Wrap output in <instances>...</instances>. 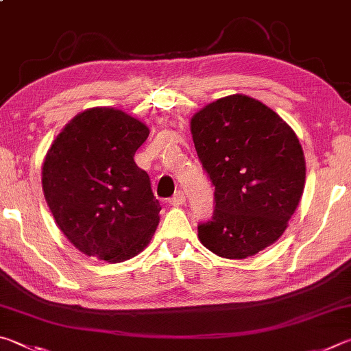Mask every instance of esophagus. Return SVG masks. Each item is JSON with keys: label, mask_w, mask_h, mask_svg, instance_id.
I'll return each instance as SVG.
<instances>
[{"label": "esophagus", "mask_w": 351, "mask_h": 351, "mask_svg": "<svg viewBox=\"0 0 351 351\" xmlns=\"http://www.w3.org/2000/svg\"><path fill=\"white\" fill-rule=\"evenodd\" d=\"M185 202H186V197H185V193H183V191H177V193L169 199V204H171L172 206H180V205L185 204Z\"/></svg>", "instance_id": "1"}]
</instances>
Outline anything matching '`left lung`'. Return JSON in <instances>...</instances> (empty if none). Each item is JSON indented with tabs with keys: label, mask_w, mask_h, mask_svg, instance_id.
<instances>
[{
	"label": "left lung",
	"mask_w": 351,
	"mask_h": 351,
	"mask_svg": "<svg viewBox=\"0 0 351 351\" xmlns=\"http://www.w3.org/2000/svg\"><path fill=\"white\" fill-rule=\"evenodd\" d=\"M195 151L214 185L213 220L199 241L223 259H247L279 241L305 188L296 132L265 103L232 94L189 121Z\"/></svg>",
	"instance_id": "obj_1"
}]
</instances>
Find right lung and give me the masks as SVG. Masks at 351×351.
<instances>
[{"label": "right lung", "mask_w": 351, "mask_h": 351, "mask_svg": "<svg viewBox=\"0 0 351 351\" xmlns=\"http://www.w3.org/2000/svg\"><path fill=\"white\" fill-rule=\"evenodd\" d=\"M149 128L109 106L77 114L52 141L41 185L60 231L98 261L119 263L141 253L160 216L149 176L134 162Z\"/></svg>", "instance_id": "1"}]
</instances>
